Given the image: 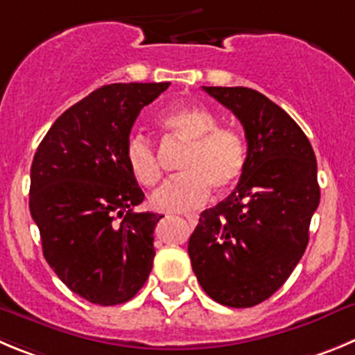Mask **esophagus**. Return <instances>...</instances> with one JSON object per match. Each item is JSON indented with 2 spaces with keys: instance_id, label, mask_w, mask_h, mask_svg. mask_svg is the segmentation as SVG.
<instances>
[{
  "instance_id": "esophagus-1",
  "label": "esophagus",
  "mask_w": 355,
  "mask_h": 355,
  "mask_svg": "<svg viewBox=\"0 0 355 355\" xmlns=\"http://www.w3.org/2000/svg\"><path fill=\"white\" fill-rule=\"evenodd\" d=\"M185 218H187V223H189V226H191V227H194L198 224V217L194 214H187V215H185Z\"/></svg>"
}]
</instances>
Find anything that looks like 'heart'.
<instances>
[{
    "mask_svg": "<svg viewBox=\"0 0 355 355\" xmlns=\"http://www.w3.org/2000/svg\"><path fill=\"white\" fill-rule=\"evenodd\" d=\"M161 128L187 144L180 162L182 175L166 180L152 194L155 210L187 211L205 203L215 191H227L241 177L247 161L245 141L238 131L218 128L217 119L200 105H185L166 112L159 119ZM129 173L144 187H152L161 178L157 154L145 137L135 135L124 148Z\"/></svg>",
    "mask_w": 355,
    "mask_h": 355,
    "instance_id": "heart-1",
    "label": "heart"
}]
</instances>
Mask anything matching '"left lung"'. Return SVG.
Listing matches in <instances>:
<instances>
[{"label":"left lung","instance_id":"left-lung-1","mask_svg":"<svg viewBox=\"0 0 355 355\" xmlns=\"http://www.w3.org/2000/svg\"><path fill=\"white\" fill-rule=\"evenodd\" d=\"M230 108L247 138L236 189L201 211L189 257L205 293L231 308L263 303L303 257L320 201L317 161L286 110L248 87H203Z\"/></svg>","mask_w":355,"mask_h":355}]
</instances>
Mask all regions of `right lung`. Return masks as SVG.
I'll list each match as a JSON object with an SVG mask.
<instances>
[{"label":"right lung","mask_w":355,"mask_h":355,"mask_svg":"<svg viewBox=\"0 0 355 355\" xmlns=\"http://www.w3.org/2000/svg\"><path fill=\"white\" fill-rule=\"evenodd\" d=\"M170 87L110 84L69 107L38 145L29 210L43 256L69 291L112 306L131 300L154 263L162 215L135 211L145 194L124 148L141 108Z\"/></svg>","instance_id":"right-lung-1"}]
</instances>
